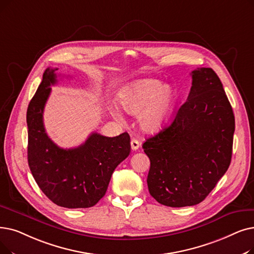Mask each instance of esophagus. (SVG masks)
Wrapping results in <instances>:
<instances>
[{
  "label": "esophagus",
  "instance_id": "1",
  "mask_svg": "<svg viewBox=\"0 0 254 254\" xmlns=\"http://www.w3.org/2000/svg\"><path fill=\"white\" fill-rule=\"evenodd\" d=\"M140 147V142L137 139H131L130 141V148L131 150H137Z\"/></svg>",
  "mask_w": 254,
  "mask_h": 254
}]
</instances>
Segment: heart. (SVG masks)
I'll return each instance as SVG.
<instances>
[{
    "label": "heart",
    "mask_w": 254,
    "mask_h": 254,
    "mask_svg": "<svg viewBox=\"0 0 254 254\" xmlns=\"http://www.w3.org/2000/svg\"><path fill=\"white\" fill-rule=\"evenodd\" d=\"M175 102L171 88L153 79L140 80L124 88L118 104L129 115H139L140 127L144 131H156L166 121Z\"/></svg>",
    "instance_id": "heart-1"
}]
</instances>
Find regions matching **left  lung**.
<instances>
[{"instance_id":"1","label":"left lung","mask_w":254,"mask_h":254,"mask_svg":"<svg viewBox=\"0 0 254 254\" xmlns=\"http://www.w3.org/2000/svg\"><path fill=\"white\" fill-rule=\"evenodd\" d=\"M188 98L171 124L143 143L150 161L147 186L159 203L195 205L215 188L233 154L235 115L212 68L191 72Z\"/></svg>"}]
</instances>
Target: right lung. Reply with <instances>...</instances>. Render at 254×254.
<instances>
[{"instance_id": "add662e5", "label": "right lung", "mask_w": 254, "mask_h": 254, "mask_svg": "<svg viewBox=\"0 0 254 254\" xmlns=\"http://www.w3.org/2000/svg\"><path fill=\"white\" fill-rule=\"evenodd\" d=\"M49 67L27 110L28 163L40 190L59 206L85 208L100 201L115 168L128 157L127 133L110 138L92 133L82 145L64 149L50 139L43 126V109L57 83Z\"/></svg>"}]
</instances>
